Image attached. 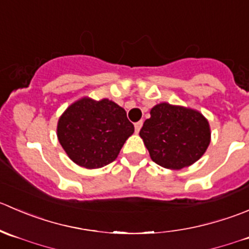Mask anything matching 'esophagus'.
Instances as JSON below:
<instances>
[{
    "mask_svg": "<svg viewBox=\"0 0 249 249\" xmlns=\"http://www.w3.org/2000/svg\"><path fill=\"white\" fill-rule=\"evenodd\" d=\"M142 121H139V122H137V124H134L135 132L139 133V130H140V128H142Z\"/></svg>",
    "mask_w": 249,
    "mask_h": 249,
    "instance_id": "1",
    "label": "esophagus"
}]
</instances>
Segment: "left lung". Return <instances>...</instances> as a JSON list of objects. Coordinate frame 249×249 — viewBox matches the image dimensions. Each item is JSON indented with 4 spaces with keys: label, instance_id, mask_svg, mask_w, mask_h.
Masks as SVG:
<instances>
[{
    "label": "left lung",
    "instance_id": "left-lung-1",
    "mask_svg": "<svg viewBox=\"0 0 249 249\" xmlns=\"http://www.w3.org/2000/svg\"><path fill=\"white\" fill-rule=\"evenodd\" d=\"M150 115L139 134L155 163L181 169L205 154L211 132L200 112L162 103L152 107Z\"/></svg>",
    "mask_w": 249,
    "mask_h": 249
}]
</instances>
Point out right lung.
<instances>
[{
    "label": "right lung",
    "instance_id": "right-lung-1",
    "mask_svg": "<svg viewBox=\"0 0 249 249\" xmlns=\"http://www.w3.org/2000/svg\"><path fill=\"white\" fill-rule=\"evenodd\" d=\"M133 132L124 109L107 99L83 98L69 107L58 122L63 149L75 163L89 169L115 161Z\"/></svg>",
    "mask_w": 249,
    "mask_h": 249
}]
</instances>
